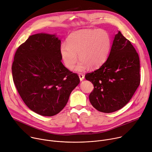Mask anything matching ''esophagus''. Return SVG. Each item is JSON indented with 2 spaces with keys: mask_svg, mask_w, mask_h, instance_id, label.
Listing matches in <instances>:
<instances>
[{
  "mask_svg": "<svg viewBox=\"0 0 152 152\" xmlns=\"http://www.w3.org/2000/svg\"><path fill=\"white\" fill-rule=\"evenodd\" d=\"M79 79H80V81L83 80V79H84V76H83V75L82 74V73H79Z\"/></svg>",
  "mask_w": 152,
  "mask_h": 152,
  "instance_id": "obj_1",
  "label": "esophagus"
}]
</instances>
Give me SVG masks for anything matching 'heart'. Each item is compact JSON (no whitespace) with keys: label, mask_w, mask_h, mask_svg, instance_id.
<instances>
[{"label":"heart","mask_w":152,"mask_h":152,"mask_svg":"<svg viewBox=\"0 0 152 152\" xmlns=\"http://www.w3.org/2000/svg\"><path fill=\"white\" fill-rule=\"evenodd\" d=\"M111 47V38L103 29H83L70 34L66 45L60 48L62 59L68 69L74 68L76 72H83L88 67H99L106 60Z\"/></svg>","instance_id":"1"}]
</instances>
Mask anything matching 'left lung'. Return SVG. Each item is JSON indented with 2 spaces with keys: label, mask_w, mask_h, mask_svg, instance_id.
I'll list each match as a JSON object with an SVG mask.
<instances>
[{
  "label": "left lung",
  "mask_w": 152,
  "mask_h": 152,
  "mask_svg": "<svg viewBox=\"0 0 152 152\" xmlns=\"http://www.w3.org/2000/svg\"><path fill=\"white\" fill-rule=\"evenodd\" d=\"M140 70L138 54L131 42L118 31L105 62L99 69L85 75L94 87L89 96L91 104L104 113L121 109L140 85Z\"/></svg>",
  "instance_id": "1"
}]
</instances>
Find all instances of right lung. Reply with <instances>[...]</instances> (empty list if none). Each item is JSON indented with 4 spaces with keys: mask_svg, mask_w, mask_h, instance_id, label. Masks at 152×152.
I'll return each mask as SVG.
<instances>
[{
    "mask_svg": "<svg viewBox=\"0 0 152 152\" xmlns=\"http://www.w3.org/2000/svg\"><path fill=\"white\" fill-rule=\"evenodd\" d=\"M61 42L55 34L32 35L18 47L14 58L15 87L29 109L42 116L58 114L80 82L77 75L61 62Z\"/></svg>",
    "mask_w": 152,
    "mask_h": 152,
    "instance_id": "1",
    "label": "right lung"
}]
</instances>
